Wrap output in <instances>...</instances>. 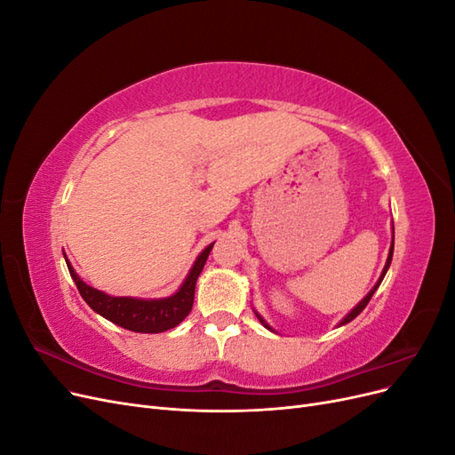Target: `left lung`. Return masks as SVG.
Listing matches in <instances>:
<instances>
[{
	"label": "left lung",
	"instance_id": "8db88e82",
	"mask_svg": "<svg viewBox=\"0 0 455 455\" xmlns=\"http://www.w3.org/2000/svg\"><path fill=\"white\" fill-rule=\"evenodd\" d=\"M393 237H395V235H393ZM393 246H395V241L391 243V249H389V256H387V261H385V267H383V271H381V277L378 279V283L374 284V288H371V291H370V292H368V294H366V296H364V298H363V299L359 301V306H356L355 309H351V313H349V315H346V316H343V319H341V323H339L338 326H341V324H347V323H351V321L355 319V316H356V315H359V313H361V311H363V309H364V307L368 306V301L371 299V296H374V292L378 291V286L381 284V281H383V277H385V273H387V269H389V266H391V259H393ZM256 316H258V319H259V323H261V324H264V326H266L267 330H273V328H271V326H269V324H267V323H266L264 319H261V316H259L258 313H256Z\"/></svg>",
	"mask_w": 455,
	"mask_h": 455
}]
</instances>
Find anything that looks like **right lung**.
I'll use <instances>...</instances> for the list:
<instances>
[{"instance_id":"1","label":"right lung","mask_w":455,"mask_h":455,"mask_svg":"<svg viewBox=\"0 0 455 455\" xmlns=\"http://www.w3.org/2000/svg\"><path fill=\"white\" fill-rule=\"evenodd\" d=\"M212 244L206 246V249L197 256L194 267L189 269L186 281L182 286L178 288V292L161 298V299H140V298H127V296H108L102 291H96V288L85 284L77 277L72 264L68 261L66 254V266L70 271L72 279L77 286V291L84 298L89 307L102 315L104 319L112 321L114 324L132 330V332H142V334H159L164 330H171L180 324L186 316L189 315L191 307H194V296H196V283L201 275L204 261L209 258Z\"/></svg>"}]
</instances>
